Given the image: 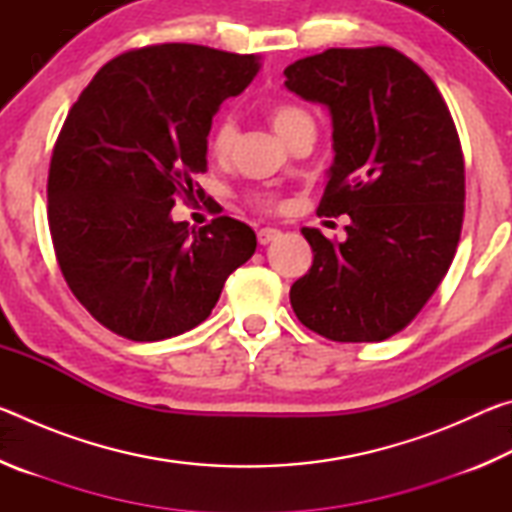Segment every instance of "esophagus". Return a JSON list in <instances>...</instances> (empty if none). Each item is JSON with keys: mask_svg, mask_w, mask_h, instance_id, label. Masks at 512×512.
<instances>
[{"mask_svg": "<svg viewBox=\"0 0 512 512\" xmlns=\"http://www.w3.org/2000/svg\"><path fill=\"white\" fill-rule=\"evenodd\" d=\"M277 237H280V230H275V228H262L257 232V241L262 246H266V244H271V241H275Z\"/></svg>", "mask_w": 512, "mask_h": 512, "instance_id": "1", "label": "esophagus"}]
</instances>
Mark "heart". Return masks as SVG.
<instances>
[{"mask_svg":"<svg viewBox=\"0 0 512 512\" xmlns=\"http://www.w3.org/2000/svg\"><path fill=\"white\" fill-rule=\"evenodd\" d=\"M266 117L271 121V126L275 128V133L282 137L284 142H296L298 137L305 135H314L316 133V121L314 115L300 106L296 101H284L277 99L271 101L266 106ZM237 140V124L232 117H221L216 121L210 135V149L216 155V158H228L232 146H235ZM257 201L262 205H271L273 198L271 196H257Z\"/></svg>","mask_w":512,"mask_h":512,"instance_id":"1","label":"heart"}]
</instances>
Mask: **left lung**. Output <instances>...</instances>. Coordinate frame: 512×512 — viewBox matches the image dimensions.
I'll use <instances>...</instances> for the list:
<instances>
[{"label": "left lung", "mask_w": 512, "mask_h": 512, "mask_svg": "<svg viewBox=\"0 0 512 512\" xmlns=\"http://www.w3.org/2000/svg\"><path fill=\"white\" fill-rule=\"evenodd\" d=\"M284 76L332 115L336 155L318 212L350 216L345 241L302 228L314 264L293 282L291 307L329 341H384L427 305L461 239L465 162L454 119L436 83L393 47L327 49Z\"/></svg>", "instance_id": "1"}]
</instances>
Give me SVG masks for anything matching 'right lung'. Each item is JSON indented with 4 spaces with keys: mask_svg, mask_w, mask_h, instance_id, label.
<instances>
[{
    "mask_svg": "<svg viewBox=\"0 0 512 512\" xmlns=\"http://www.w3.org/2000/svg\"><path fill=\"white\" fill-rule=\"evenodd\" d=\"M259 58L167 42L103 65L65 119L47 180L60 271L103 327L171 339L212 314L228 275L253 257L250 225L173 221L207 169L212 117L248 88Z\"/></svg>",
    "mask_w": 512,
    "mask_h": 512,
    "instance_id": "1",
    "label": "right lung"
}]
</instances>
